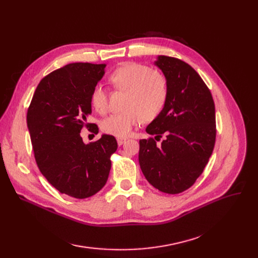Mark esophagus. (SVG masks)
Segmentation results:
<instances>
[{
    "instance_id": "obj_1",
    "label": "esophagus",
    "mask_w": 258,
    "mask_h": 258,
    "mask_svg": "<svg viewBox=\"0 0 258 258\" xmlns=\"http://www.w3.org/2000/svg\"><path fill=\"white\" fill-rule=\"evenodd\" d=\"M126 141V138H117V142H118V145L121 146L122 144H124Z\"/></svg>"
}]
</instances>
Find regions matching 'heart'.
Listing matches in <instances>:
<instances>
[{
  "label": "heart",
  "mask_w": 258,
  "mask_h": 258,
  "mask_svg": "<svg viewBox=\"0 0 258 258\" xmlns=\"http://www.w3.org/2000/svg\"><path fill=\"white\" fill-rule=\"evenodd\" d=\"M110 83L127 92L126 110L105 117L100 122L101 131L116 137H126L142 121L153 120L163 111L168 98V84L161 73L151 67L126 62L110 75ZM91 104L98 113H104L107 105L106 92L102 85L95 86L90 96Z\"/></svg>",
  "instance_id": "heart-1"
}]
</instances>
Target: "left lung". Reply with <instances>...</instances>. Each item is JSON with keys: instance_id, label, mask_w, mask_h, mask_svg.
Wrapping results in <instances>:
<instances>
[{"instance_id": "1", "label": "left lung", "mask_w": 258, "mask_h": 258, "mask_svg": "<svg viewBox=\"0 0 258 258\" xmlns=\"http://www.w3.org/2000/svg\"><path fill=\"white\" fill-rule=\"evenodd\" d=\"M155 63L167 80L168 98L146 127L156 137L139 141V164L150 184L177 195L196 183L213 152L215 106L210 90L191 66L164 55Z\"/></svg>"}]
</instances>
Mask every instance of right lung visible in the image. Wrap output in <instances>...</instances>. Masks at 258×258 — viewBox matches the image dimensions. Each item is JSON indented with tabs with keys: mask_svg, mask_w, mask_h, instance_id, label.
I'll return each instance as SVG.
<instances>
[{
	"mask_svg": "<svg viewBox=\"0 0 258 258\" xmlns=\"http://www.w3.org/2000/svg\"><path fill=\"white\" fill-rule=\"evenodd\" d=\"M105 64L74 62L51 72L38 84L27 112V125L36 164L60 194L86 199L105 185L117 141L111 135L85 144L80 132L92 113L91 92Z\"/></svg>",
	"mask_w": 258,
	"mask_h": 258,
	"instance_id": "obj_1",
	"label": "right lung"
}]
</instances>
